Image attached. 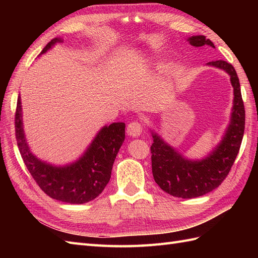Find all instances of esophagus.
<instances>
[{
    "label": "esophagus",
    "mask_w": 258,
    "mask_h": 258,
    "mask_svg": "<svg viewBox=\"0 0 258 258\" xmlns=\"http://www.w3.org/2000/svg\"><path fill=\"white\" fill-rule=\"evenodd\" d=\"M127 132L131 137H135V138L140 137L143 132V126L141 124V122L139 121H131L127 127Z\"/></svg>",
    "instance_id": "esophagus-1"
}]
</instances>
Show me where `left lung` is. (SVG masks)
<instances>
[{
  "label": "left lung",
  "mask_w": 258,
  "mask_h": 258,
  "mask_svg": "<svg viewBox=\"0 0 258 258\" xmlns=\"http://www.w3.org/2000/svg\"><path fill=\"white\" fill-rule=\"evenodd\" d=\"M188 42L195 47L211 46L215 48L214 44L205 35L191 36ZM208 66L227 72L233 87L235 97L231 120L222 142L206 159L191 161L185 159L163 142L160 137L153 134L154 143L151 146V153L154 179L163 191L178 198H196L220 186L235 162L244 134L245 111L235 68L224 60L210 61Z\"/></svg>",
  "instance_id": "8db88e82"
}]
</instances>
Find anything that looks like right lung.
<instances>
[{
	"label": "right lung",
	"instance_id": "1",
	"mask_svg": "<svg viewBox=\"0 0 258 258\" xmlns=\"http://www.w3.org/2000/svg\"><path fill=\"white\" fill-rule=\"evenodd\" d=\"M61 38H53L41 53L47 51ZM123 122L104 126L88 150L76 162L66 167H53L38 160L30 152L22 128L21 102L17 100L15 134L23 162L40 188L52 199L66 204L82 205L97 198L111 178L113 163L124 140Z\"/></svg>",
	"mask_w": 258,
	"mask_h": 258
}]
</instances>
